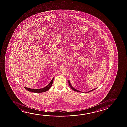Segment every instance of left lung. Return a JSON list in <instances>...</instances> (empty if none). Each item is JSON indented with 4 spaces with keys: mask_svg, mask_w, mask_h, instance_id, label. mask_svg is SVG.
<instances>
[{
    "mask_svg": "<svg viewBox=\"0 0 127 127\" xmlns=\"http://www.w3.org/2000/svg\"><path fill=\"white\" fill-rule=\"evenodd\" d=\"M69 86L73 90H74V91H77L78 92H81V91H80L79 90H76V89H75V88H74L73 87V86H72V85H71V84L70 82V81H69ZM97 88H96V89H94V90H90V91H89L88 92H86V93H89V92H90L92 91H93V90H96V89H97Z\"/></svg>",
    "mask_w": 127,
    "mask_h": 127,
    "instance_id": "left-lung-1",
    "label": "left lung"
}]
</instances>
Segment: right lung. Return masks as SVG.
Masks as SVG:
<instances>
[{
    "label": "right lung",
    "instance_id": "1",
    "mask_svg": "<svg viewBox=\"0 0 127 127\" xmlns=\"http://www.w3.org/2000/svg\"><path fill=\"white\" fill-rule=\"evenodd\" d=\"M54 79V77L52 79V80L50 81V83L48 84V85L46 86V87L42 88V89H31V88H28L24 87L26 90H28V91L33 92V93H43L45 92L48 91V90L50 89V87H51L53 82V80Z\"/></svg>",
    "mask_w": 127,
    "mask_h": 127
}]
</instances>
